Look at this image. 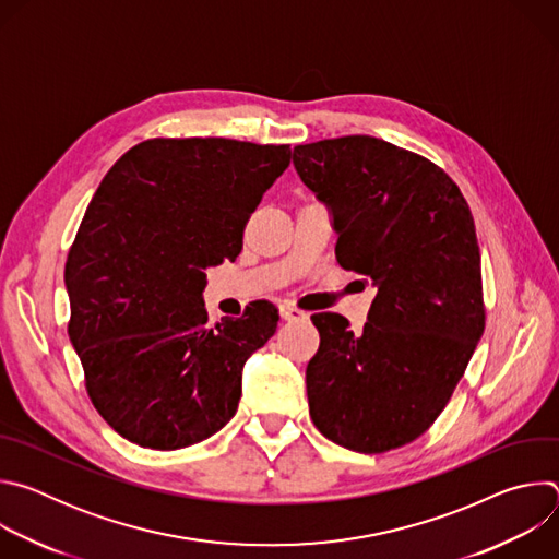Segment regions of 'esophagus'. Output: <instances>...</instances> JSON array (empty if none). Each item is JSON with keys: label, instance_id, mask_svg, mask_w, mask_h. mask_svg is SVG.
I'll return each mask as SVG.
<instances>
[{"label": "esophagus", "instance_id": "34e87169", "mask_svg": "<svg viewBox=\"0 0 559 559\" xmlns=\"http://www.w3.org/2000/svg\"><path fill=\"white\" fill-rule=\"evenodd\" d=\"M281 318H283V321H305V318H309V313L294 307V305H283L281 307Z\"/></svg>", "mask_w": 559, "mask_h": 559}]
</instances>
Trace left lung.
Returning <instances> with one entry per match:
<instances>
[{"label":"left lung","instance_id":"8db88e82","mask_svg":"<svg viewBox=\"0 0 559 559\" xmlns=\"http://www.w3.org/2000/svg\"><path fill=\"white\" fill-rule=\"evenodd\" d=\"M302 183L334 214L336 261L376 287L362 334L313 313L321 347L305 371L325 438L384 453L447 407L485 334L480 248L471 210L429 158L367 134L294 147Z\"/></svg>","mask_w":559,"mask_h":559}]
</instances>
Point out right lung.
<instances>
[{"instance_id": "obj_1", "label": "right lung", "mask_w": 559, "mask_h": 559, "mask_svg": "<svg viewBox=\"0 0 559 559\" xmlns=\"http://www.w3.org/2000/svg\"><path fill=\"white\" fill-rule=\"evenodd\" d=\"M289 145L147 139L97 188L66 261L68 336L102 418L126 440L175 451L223 429L246 360L276 332L257 300L207 325L205 270L234 261Z\"/></svg>"}]
</instances>
